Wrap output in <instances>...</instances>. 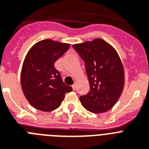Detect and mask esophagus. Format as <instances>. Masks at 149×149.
Listing matches in <instances>:
<instances>
[{
	"label": "esophagus",
	"mask_w": 149,
	"mask_h": 149,
	"mask_svg": "<svg viewBox=\"0 0 149 149\" xmlns=\"http://www.w3.org/2000/svg\"><path fill=\"white\" fill-rule=\"evenodd\" d=\"M72 89H73L74 91H75V89H76V84H74L73 85H72Z\"/></svg>",
	"instance_id": "1"
}]
</instances>
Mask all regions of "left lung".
Wrapping results in <instances>:
<instances>
[{
	"mask_svg": "<svg viewBox=\"0 0 149 149\" xmlns=\"http://www.w3.org/2000/svg\"><path fill=\"white\" fill-rule=\"evenodd\" d=\"M72 46L84 61L90 83L89 92L79 97L82 106L94 113L108 111L123 90L124 69L120 56L101 39Z\"/></svg>",
	"mask_w": 149,
	"mask_h": 149,
	"instance_id": "obj_1",
	"label": "left lung"
}]
</instances>
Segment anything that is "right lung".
Masks as SVG:
<instances>
[{"mask_svg": "<svg viewBox=\"0 0 149 149\" xmlns=\"http://www.w3.org/2000/svg\"><path fill=\"white\" fill-rule=\"evenodd\" d=\"M69 45L45 39L33 45L26 56L21 72L22 89L36 109L52 111L61 105L65 94L72 91L71 86L64 84L60 72L54 66Z\"/></svg>", "mask_w": 149, "mask_h": 149, "instance_id": "obj_1", "label": "right lung"}]
</instances>
